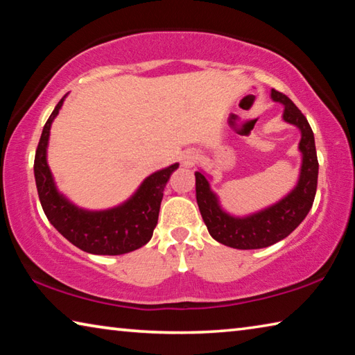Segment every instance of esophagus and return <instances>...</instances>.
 <instances>
[{"instance_id": "esophagus-1", "label": "esophagus", "mask_w": 355, "mask_h": 355, "mask_svg": "<svg viewBox=\"0 0 355 355\" xmlns=\"http://www.w3.org/2000/svg\"><path fill=\"white\" fill-rule=\"evenodd\" d=\"M182 163L184 167H194L199 163V153L196 150H188L182 155Z\"/></svg>"}]
</instances>
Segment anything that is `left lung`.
I'll use <instances>...</instances> for the list:
<instances>
[{
	"label": "left lung",
	"instance_id": "1",
	"mask_svg": "<svg viewBox=\"0 0 355 355\" xmlns=\"http://www.w3.org/2000/svg\"><path fill=\"white\" fill-rule=\"evenodd\" d=\"M271 98L285 106L284 120L300 131L299 152L302 164L297 184L274 205L249 216H232L222 209L219 197L203 172H196V199L209 235L233 249H263L286 238L309 214L318 184V156L315 136L307 119L293 101L272 89Z\"/></svg>",
	"mask_w": 355,
	"mask_h": 355
}]
</instances>
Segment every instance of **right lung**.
<instances>
[{
    "instance_id": "right-lung-1",
    "label": "right lung",
    "mask_w": 355,
    "mask_h": 355,
    "mask_svg": "<svg viewBox=\"0 0 355 355\" xmlns=\"http://www.w3.org/2000/svg\"><path fill=\"white\" fill-rule=\"evenodd\" d=\"M65 97L56 105L42 131L34 159V177L44 213L51 225L76 245L95 255H122L146 245L158 224L163 192L178 163L153 172L141 183L127 202L110 209L91 211L71 203L58 191L46 163L50 128Z\"/></svg>"
}]
</instances>
